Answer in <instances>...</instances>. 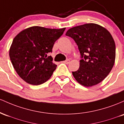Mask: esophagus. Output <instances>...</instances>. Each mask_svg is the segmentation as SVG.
Masks as SVG:
<instances>
[{
    "instance_id": "obj_1",
    "label": "esophagus",
    "mask_w": 124,
    "mask_h": 124,
    "mask_svg": "<svg viewBox=\"0 0 124 124\" xmlns=\"http://www.w3.org/2000/svg\"><path fill=\"white\" fill-rule=\"evenodd\" d=\"M63 62H64V63L66 64H69V62H70V60H69V59L66 60V61H64Z\"/></svg>"
}]
</instances>
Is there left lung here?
Instances as JSON below:
<instances>
[{
  "instance_id": "obj_1",
  "label": "left lung",
  "mask_w": 124,
  "mask_h": 124,
  "mask_svg": "<svg viewBox=\"0 0 124 124\" xmlns=\"http://www.w3.org/2000/svg\"><path fill=\"white\" fill-rule=\"evenodd\" d=\"M66 36L71 37L81 54L80 68L73 75L85 87H91L105 79L113 67L115 44L106 29L95 23H87L70 29Z\"/></svg>"
}]
</instances>
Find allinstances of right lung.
Masks as SVG:
<instances>
[{
  "instance_id": "1",
  "label": "right lung",
  "mask_w": 124,
  "mask_h": 124,
  "mask_svg": "<svg viewBox=\"0 0 124 124\" xmlns=\"http://www.w3.org/2000/svg\"><path fill=\"white\" fill-rule=\"evenodd\" d=\"M65 29L33 26L22 30L14 38L9 50L10 58L16 73L26 83L37 85L51 77L57 65L48 54Z\"/></svg>"
}]
</instances>
